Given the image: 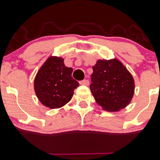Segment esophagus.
<instances>
[{
    "instance_id": "1",
    "label": "esophagus",
    "mask_w": 160,
    "mask_h": 160,
    "mask_svg": "<svg viewBox=\"0 0 160 160\" xmlns=\"http://www.w3.org/2000/svg\"><path fill=\"white\" fill-rule=\"evenodd\" d=\"M80 83V85H86L87 86L89 84V81L87 80H81V81L79 82Z\"/></svg>"
}]
</instances>
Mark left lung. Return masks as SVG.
<instances>
[{"label":"left lung","instance_id":"obj_1","mask_svg":"<svg viewBox=\"0 0 160 160\" xmlns=\"http://www.w3.org/2000/svg\"><path fill=\"white\" fill-rule=\"evenodd\" d=\"M90 90L97 104L110 112H117L130 103L135 82L130 72L118 59L98 60L93 67Z\"/></svg>","mask_w":160,"mask_h":160}]
</instances>
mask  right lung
Returning <instances> with one entry per match:
<instances>
[{
	"label": "right lung",
	"mask_w": 160,
	"mask_h": 160,
	"mask_svg": "<svg viewBox=\"0 0 160 160\" xmlns=\"http://www.w3.org/2000/svg\"><path fill=\"white\" fill-rule=\"evenodd\" d=\"M63 60L60 57H49L34 79L33 87L38 100L50 109L66 105L79 87L78 82L71 77L73 69L65 66Z\"/></svg>",
	"instance_id": "1"
}]
</instances>
